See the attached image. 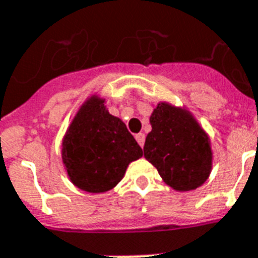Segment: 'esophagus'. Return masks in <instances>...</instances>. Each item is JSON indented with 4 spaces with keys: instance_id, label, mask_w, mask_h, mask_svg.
<instances>
[{
    "instance_id": "1",
    "label": "esophagus",
    "mask_w": 258,
    "mask_h": 258,
    "mask_svg": "<svg viewBox=\"0 0 258 258\" xmlns=\"http://www.w3.org/2000/svg\"><path fill=\"white\" fill-rule=\"evenodd\" d=\"M135 139H137V142L139 144V146L141 148H144L145 145V134H142V133H139V134L135 135Z\"/></svg>"
}]
</instances>
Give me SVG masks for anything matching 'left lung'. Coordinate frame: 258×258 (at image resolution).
<instances>
[{
  "label": "left lung",
  "instance_id": "1",
  "mask_svg": "<svg viewBox=\"0 0 258 258\" xmlns=\"http://www.w3.org/2000/svg\"><path fill=\"white\" fill-rule=\"evenodd\" d=\"M152 131L144 156L157 168L168 186L190 191L201 186L212 169L208 135L188 112L161 102L150 116Z\"/></svg>",
  "mask_w": 258,
  "mask_h": 258
}]
</instances>
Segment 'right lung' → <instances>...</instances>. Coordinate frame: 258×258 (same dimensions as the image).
I'll use <instances>...</instances> for the list:
<instances>
[{
  "mask_svg": "<svg viewBox=\"0 0 258 258\" xmlns=\"http://www.w3.org/2000/svg\"><path fill=\"white\" fill-rule=\"evenodd\" d=\"M61 153L76 187L104 192L123 179L128 164L144 152L125 124L106 110L104 100L91 97L67 131Z\"/></svg>",
  "mask_w": 258,
  "mask_h": 258,
  "instance_id": "add662e5",
  "label": "right lung"
}]
</instances>
